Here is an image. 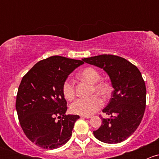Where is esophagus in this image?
Returning <instances> with one entry per match:
<instances>
[{
	"mask_svg": "<svg viewBox=\"0 0 159 159\" xmlns=\"http://www.w3.org/2000/svg\"><path fill=\"white\" fill-rule=\"evenodd\" d=\"M81 118H91V116H84V115H81Z\"/></svg>",
	"mask_w": 159,
	"mask_h": 159,
	"instance_id": "34e87169",
	"label": "esophagus"
}]
</instances>
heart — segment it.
Returning a JSON list of instances; mask_svg holds the SVG:
<instances>
[{
	"mask_svg": "<svg viewBox=\"0 0 159 159\" xmlns=\"http://www.w3.org/2000/svg\"><path fill=\"white\" fill-rule=\"evenodd\" d=\"M78 78L81 80L89 81L92 84L91 91L98 93L104 98H106L110 93V85L107 81H99L101 75L95 68H86L83 69L78 75ZM62 92L64 97L67 100H72L75 97V84L72 80L70 78L67 79L64 82L62 86ZM103 105V102L97 94L90 96L89 98H80L76 99L70 105V111L77 115L89 116L92 115L98 110L100 109Z\"/></svg>",
	"mask_w": 159,
	"mask_h": 159,
	"instance_id": "b5f03b06",
	"label": "heart"
}]
</instances>
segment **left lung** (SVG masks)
<instances>
[{"instance_id": "obj_1", "label": "left lung", "mask_w": 159, "mask_h": 159, "mask_svg": "<svg viewBox=\"0 0 159 159\" xmlns=\"http://www.w3.org/2000/svg\"><path fill=\"white\" fill-rule=\"evenodd\" d=\"M90 65L103 68L111 81V98L102 111L111 115L102 118V125L93 131L94 137L105 143L123 142L140 125L146 106V88L139 68L123 57L101 54L82 59Z\"/></svg>"}]
</instances>
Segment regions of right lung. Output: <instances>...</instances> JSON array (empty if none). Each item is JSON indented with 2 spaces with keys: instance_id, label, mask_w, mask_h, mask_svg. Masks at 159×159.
Wrapping results in <instances>:
<instances>
[{
  "instance_id": "add662e5",
  "label": "right lung",
  "mask_w": 159,
  "mask_h": 159,
  "mask_svg": "<svg viewBox=\"0 0 159 159\" xmlns=\"http://www.w3.org/2000/svg\"><path fill=\"white\" fill-rule=\"evenodd\" d=\"M81 60L51 56L38 61L22 78L16 110L24 133L44 149H54L70 139L78 115H66L62 86Z\"/></svg>"
}]
</instances>
